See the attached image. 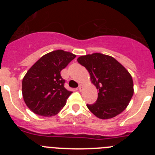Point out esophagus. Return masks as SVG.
<instances>
[{"label":"esophagus","mask_w":155,"mask_h":155,"mask_svg":"<svg viewBox=\"0 0 155 155\" xmlns=\"http://www.w3.org/2000/svg\"><path fill=\"white\" fill-rule=\"evenodd\" d=\"M82 89H83V85H82V84H80V85L78 86V90L79 91H81Z\"/></svg>","instance_id":"esophagus-1"}]
</instances>
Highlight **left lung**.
Segmentation results:
<instances>
[{"label": "left lung", "mask_w": 155, "mask_h": 155, "mask_svg": "<svg viewBox=\"0 0 155 155\" xmlns=\"http://www.w3.org/2000/svg\"><path fill=\"white\" fill-rule=\"evenodd\" d=\"M78 62L89 72L91 83L98 90L94 104H87L91 113L102 120L111 119L127 107L134 94L132 77L116 59L102 53L78 58Z\"/></svg>", "instance_id": "left-lung-1"}]
</instances>
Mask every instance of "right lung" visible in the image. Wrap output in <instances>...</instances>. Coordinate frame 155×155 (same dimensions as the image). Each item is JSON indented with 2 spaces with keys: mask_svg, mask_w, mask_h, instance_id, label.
<instances>
[{
  "mask_svg": "<svg viewBox=\"0 0 155 155\" xmlns=\"http://www.w3.org/2000/svg\"><path fill=\"white\" fill-rule=\"evenodd\" d=\"M76 56L59 50L46 53L27 71L22 80V95L26 105L35 114L55 116L66 105L72 91L64 87L61 71Z\"/></svg>",
  "mask_w": 155,
  "mask_h": 155,
  "instance_id": "obj_1",
  "label": "right lung"
}]
</instances>
